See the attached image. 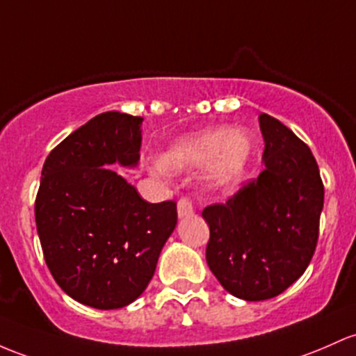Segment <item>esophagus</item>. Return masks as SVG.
<instances>
[{
    "label": "esophagus",
    "mask_w": 356,
    "mask_h": 356,
    "mask_svg": "<svg viewBox=\"0 0 356 356\" xmlns=\"http://www.w3.org/2000/svg\"><path fill=\"white\" fill-rule=\"evenodd\" d=\"M194 213V204H193V201H191L189 197H182L181 201L177 202V216L181 218H187V216H191V214Z\"/></svg>",
    "instance_id": "esophagus-1"
}]
</instances>
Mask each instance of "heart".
<instances>
[{
  "label": "heart",
  "mask_w": 356,
  "mask_h": 356,
  "mask_svg": "<svg viewBox=\"0 0 356 356\" xmlns=\"http://www.w3.org/2000/svg\"><path fill=\"white\" fill-rule=\"evenodd\" d=\"M252 140L229 127H216L175 140L160 157L165 170L182 172L211 165L213 186L235 182L252 159Z\"/></svg>",
  "instance_id": "obj_1"
}]
</instances>
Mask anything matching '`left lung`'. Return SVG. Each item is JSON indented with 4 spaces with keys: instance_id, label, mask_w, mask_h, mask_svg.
<instances>
[{
    "instance_id": "8db88e82",
    "label": "left lung",
    "mask_w": 356,
    "mask_h": 356,
    "mask_svg": "<svg viewBox=\"0 0 356 356\" xmlns=\"http://www.w3.org/2000/svg\"><path fill=\"white\" fill-rule=\"evenodd\" d=\"M265 167L225 204L204 208L206 260L229 294L272 299L296 282L314 255L324 187L309 147L279 120L259 116Z\"/></svg>"
}]
</instances>
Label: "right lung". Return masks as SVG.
<instances>
[{"instance_id":"obj_1","label":"right lung","mask_w":356,"mask_h":356,"mask_svg":"<svg viewBox=\"0 0 356 356\" xmlns=\"http://www.w3.org/2000/svg\"><path fill=\"white\" fill-rule=\"evenodd\" d=\"M142 121L101 113L62 140L42 169L35 221L47 267L65 294L96 309L142 296L177 225L174 201H143L108 167L138 165Z\"/></svg>"}]
</instances>
